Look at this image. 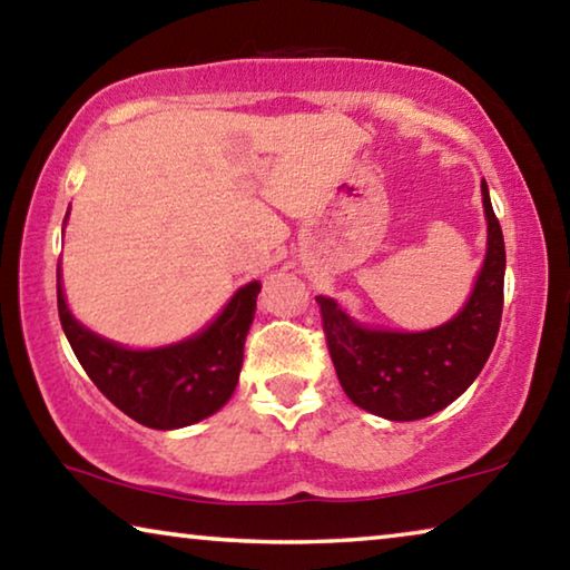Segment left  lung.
<instances>
[{"mask_svg":"<svg viewBox=\"0 0 570 570\" xmlns=\"http://www.w3.org/2000/svg\"><path fill=\"white\" fill-rule=\"evenodd\" d=\"M488 218V254L458 316L430 332L370 330L330 296H316L336 377L356 407L392 422L430 417L465 392L493 352L503 316L505 244L480 183Z\"/></svg>","mask_w":570,"mask_h":570,"instance_id":"obj_1","label":"left lung"}]
</instances>
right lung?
I'll return each instance as SVG.
<instances>
[{"instance_id":"1","label":"right lung","mask_w":570,"mask_h":570,"mask_svg":"<svg viewBox=\"0 0 570 570\" xmlns=\"http://www.w3.org/2000/svg\"><path fill=\"white\" fill-rule=\"evenodd\" d=\"M258 292V282L240 286L224 312L186 342L128 350L75 320L57 268V312L77 362L115 407L153 430H178L200 422L230 400L244 364Z\"/></svg>"}]
</instances>
